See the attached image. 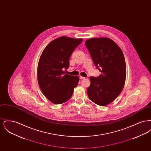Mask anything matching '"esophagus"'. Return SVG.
Listing matches in <instances>:
<instances>
[{
	"mask_svg": "<svg viewBox=\"0 0 151 151\" xmlns=\"http://www.w3.org/2000/svg\"><path fill=\"white\" fill-rule=\"evenodd\" d=\"M79 78H80V79H81V80L86 79L84 77H83V76H80V77H79Z\"/></svg>",
	"mask_w": 151,
	"mask_h": 151,
	"instance_id": "esophagus-1",
	"label": "esophagus"
}]
</instances>
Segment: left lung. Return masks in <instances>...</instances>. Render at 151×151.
I'll use <instances>...</instances> for the list:
<instances>
[{
	"label": "left lung",
	"mask_w": 151,
	"mask_h": 151,
	"mask_svg": "<svg viewBox=\"0 0 151 151\" xmlns=\"http://www.w3.org/2000/svg\"><path fill=\"white\" fill-rule=\"evenodd\" d=\"M86 47L94 65L101 72L99 77H90L87 89L89 99L100 106H106L122 92L126 76L124 55L120 47L108 38L86 40Z\"/></svg>",
	"instance_id": "8db88e82"
}]
</instances>
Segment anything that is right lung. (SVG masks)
Wrapping results in <instances>:
<instances>
[{
	"mask_svg": "<svg viewBox=\"0 0 151 151\" xmlns=\"http://www.w3.org/2000/svg\"><path fill=\"white\" fill-rule=\"evenodd\" d=\"M83 39L61 37L49 43L40 57L37 67L39 86L45 97L55 104H61L72 96L79 76L66 74L69 59Z\"/></svg>",
	"mask_w": 151,
	"mask_h": 151,
	"instance_id": "1",
	"label": "right lung"
}]
</instances>
